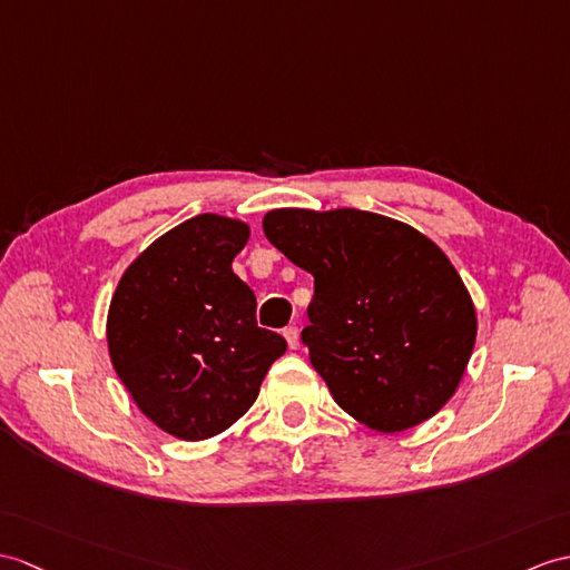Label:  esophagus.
<instances>
[{
  "instance_id": "1",
  "label": "esophagus",
  "mask_w": 570,
  "mask_h": 570,
  "mask_svg": "<svg viewBox=\"0 0 570 570\" xmlns=\"http://www.w3.org/2000/svg\"><path fill=\"white\" fill-rule=\"evenodd\" d=\"M284 337H286L291 350L298 347V327H286V330H284Z\"/></svg>"
}]
</instances>
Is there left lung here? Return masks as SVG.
<instances>
[{
    "label": "left lung",
    "instance_id": "obj_1",
    "mask_svg": "<svg viewBox=\"0 0 570 570\" xmlns=\"http://www.w3.org/2000/svg\"><path fill=\"white\" fill-rule=\"evenodd\" d=\"M262 228L313 274L303 342L335 403L383 434L440 413L479 333L473 298L442 249L413 225L356 208H274Z\"/></svg>",
    "mask_w": 570,
    "mask_h": 570
}]
</instances>
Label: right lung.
Returning a JSON list of instances; mask_svg holds the SVG:
<instances>
[{
	"mask_svg": "<svg viewBox=\"0 0 570 570\" xmlns=\"http://www.w3.org/2000/svg\"><path fill=\"white\" fill-rule=\"evenodd\" d=\"M249 223L202 214L157 237L118 282L106 345L140 413L184 442L240 420L286 340L255 321L257 298L233 259Z\"/></svg>",
	"mask_w": 570,
	"mask_h": 570,
	"instance_id": "right-lung-1",
	"label": "right lung"
}]
</instances>
